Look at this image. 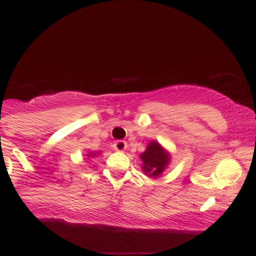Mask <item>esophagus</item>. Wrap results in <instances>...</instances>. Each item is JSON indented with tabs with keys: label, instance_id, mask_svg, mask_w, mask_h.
I'll return each instance as SVG.
<instances>
[{
	"label": "esophagus",
	"instance_id": "1",
	"mask_svg": "<svg viewBox=\"0 0 256 256\" xmlns=\"http://www.w3.org/2000/svg\"><path fill=\"white\" fill-rule=\"evenodd\" d=\"M113 146H114V149H116V150L124 152L125 149L128 148V143H126L125 140H116V142H114Z\"/></svg>",
	"mask_w": 256,
	"mask_h": 256
}]
</instances>
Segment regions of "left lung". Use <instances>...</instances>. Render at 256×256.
Wrapping results in <instances>:
<instances>
[{
    "mask_svg": "<svg viewBox=\"0 0 256 256\" xmlns=\"http://www.w3.org/2000/svg\"><path fill=\"white\" fill-rule=\"evenodd\" d=\"M140 158L143 161L144 172L152 177L160 174L168 164V156H167L166 152L161 148L158 142L149 143L146 150L140 155Z\"/></svg>",
    "mask_w": 256,
    "mask_h": 256,
    "instance_id": "left-lung-1",
    "label": "left lung"
}]
</instances>
